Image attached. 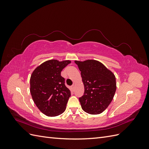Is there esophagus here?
Returning a JSON list of instances; mask_svg holds the SVG:
<instances>
[{"label":"esophagus","instance_id":"34e87169","mask_svg":"<svg viewBox=\"0 0 149 149\" xmlns=\"http://www.w3.org/2000/svg\"><path fill=\"white\" fill-rule=\"evenodd\" d=\"M71 89H72V90H73V91H74V85L71 86Z\"/></svg>","mask_w":149,"mask_h":149}]
</instances>
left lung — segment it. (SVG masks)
Instances as JSON below:
<instances>
[{
    "instance_id": "1",
    "label": "left lung",
    "mask_w": 149,
    "mask_h": 149,
    "mask_svg": "<svg viewBox=\"0 0 149 149\" xmlns=\"http://www.w3.org/2000/svg\"><path fill=\"white\" fill-rule=\"evenodd\" d=\"M84 86L83 96L79 98L82 109L90 114H98L110 104L116 93L114 74L101 62L88 60L75 61Z\"/></svg>"
}]
</instances>
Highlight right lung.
<instances>
[{"label":"right lung","instance_id":"obj_1","mask_svg":"<svg viewBox=\"0 0 149 149\" xmlns=\"http://www.w3.org/2000/svg\"><path fill=\"white\" fill-rule=\"evenodd\" d=\"M70 63L69 60H48L31 74V97L40 111L47 116H56L65 111L71 92L65 86V79L61 76V72Z\"/></svg>","mask_w":149,"mask_h":149}]
</instances>
